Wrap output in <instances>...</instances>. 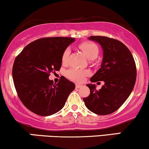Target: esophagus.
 Segmentation results:
<instances>
[{
	"label": "esophagus",
	"instance_id": "1",
	"mask_svg": "<svg viewBox=\"0 0 149 149\" xmlns=\"http://www.w3.org/2000/svg\"><path fill=\"white\" fill-rule=\"evenodd\" d=\"M82 86H83V85H81V84H77L75 85V87H76L77 88H81V87Z\"/></svg>",
	"mask_w": 149,
	"mask_h": 149
}]
</instances>
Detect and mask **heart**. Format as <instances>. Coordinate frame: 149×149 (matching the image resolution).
Segmentation results:
<instances>
[{
  "instance_id": "obj_1",
  "label": "heart",
  "mask_w": 149,
  "mask_h": 149,
  "mask_svg": "<svg viewBox=\"0 0 149 149\" xmlns=\"http://www.w3.org/2000/svg\"><path fill=\"white\" fill-rule=\"evenodd\" d=\"M78 47L89 59L91 63H93L95 61V58H97L100 54V49L97 45L92 42L84 41L79 44ZM70 54V52L68 49L63 52L61 61L63 65L68 63ZM88 74L89 72L86 70L77 69V68H72L66 72L67 77L74 82L83 81L84 78L87 75H88Z\"/></svg>"
}]
</instances>
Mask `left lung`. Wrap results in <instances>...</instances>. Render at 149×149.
<instances>
[{
    "label": "left lung",
    "instance_id": "8db88e82",
    "mask_svg": "<svg viewBox=\"0 0 149 149\" xmlns=\"http://www.w3.org/2000/svg\"><path fill=\"white\" fill-rule=\"evenodd\" d=\"M89 39L100 43L103 49L101 68L91 81H103L104 84L100 90L94 84H87L90 95L84 102L96 114H110L119 109L132 91L137 77L136 64L130 51L119 40L105 36H91Z\"/></svg>",
    "mask_w": 149,
    "mask_h": 149
}]
</instances>
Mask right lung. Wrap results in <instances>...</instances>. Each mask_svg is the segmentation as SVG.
Returning a JSON list of instances; mask_svg holds the SVG:
<instances>
[{
	"label": "right lung",
	"mask_w": 149,
	"mask_h": 149,
	"mask_svg": "<svg viewBox=\"0 0 149 149\" xmlns=\"http://www.w3.org/2000/svg\"><path fill=\"white\" fill-rule=\"evenodd\" d=\"M74 38L54 37L32 42L16 57L12 78L17 95L32 112L47 116L63 107L75 85L63 76L57 84L49 79L50 73L59 71L61 56Z\"/></svg>",
	"instance_id": "obj_1"
}]
</instances>
